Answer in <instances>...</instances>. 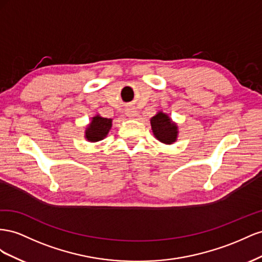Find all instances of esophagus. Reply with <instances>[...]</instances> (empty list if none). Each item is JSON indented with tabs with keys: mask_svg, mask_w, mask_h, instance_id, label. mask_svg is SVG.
I'll return each instance as SVG.
<instances>
[{
	"mask_svg": "<svg viewBox=\"0 0 262 262\" xmlns=\"http://www.w3.org/2000/svg\"><path fill=\"white\" fill-rule=\"evenodd\" d=\"M126 115L128 117H135L137 115V112L135 108H127L126 110Z\"/></svg>",
	"mask_w": 262,
	"mask_h": 262,
	"instance_id": "esophagus-1",
	"label": "esophagus"
}]
</instances>
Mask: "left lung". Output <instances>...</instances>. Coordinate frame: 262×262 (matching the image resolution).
I'll list each match as a JSON object with an SVG mask.
<instances>
[{
  "label": "left lung",
  "mask_w": 262,
  "mask_h": 262,
  "mask_svg": "<svg viewBox=\"0 0 262 262\" xmlns=\"http://www.w3.org/2000/svg\"><path fill=\"white\" fill-rule=\"evenodd\" d=\"M154 135L163 144H172L177 139V125L171 122L168 115L159 112L150 119Z\"/></svg>",
  "instance_id": "obj_1"
}]
</instances>
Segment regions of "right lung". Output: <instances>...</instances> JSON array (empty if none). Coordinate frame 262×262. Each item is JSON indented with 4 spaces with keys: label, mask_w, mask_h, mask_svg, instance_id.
Returning <instances> with one entry per match:
<instances>
[{
    "label": "right lung",
    "mask_w": 262,
    "mask_h": 262,
    "mask_svg": "<svg viewBox=\"0 0 262 262\" xmlns=\"http://www.w3.org/2000/svg\"><path fill=\"white\" fill-rule=\"evenodd\" d=\"M112 127V119L101 117L100 115H96L92 118V122L90 123L89 127L85 132V137L89 141H99L106 137L107 133L110 132Z\"/></svg>",
    "instance_id": "add662e5"
}]
</instances>
